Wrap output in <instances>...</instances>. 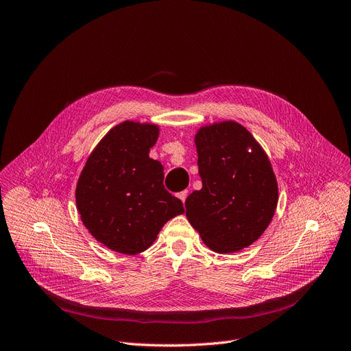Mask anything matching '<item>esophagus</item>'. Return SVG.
I'll list each match as a JSON object with an SVG mask.
<instances>
[{
    "instance_id": "34e87169",
    "label": "esophagus",
    "mask_w": 351,
    "mask_h": 351,
    "mask_svg": "<svg viewBox=\"0 0 351 351\" xmlns=\"http://www.w3.org/2000/svg\"><path fill=\"white\" fill-rule=\"evenodd\" d=\"M178 197L179 199L185 204V201H186V197H188V191H182V192H179L178 193Z\"/></svg>"
}]
</instances>
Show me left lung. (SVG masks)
Returning <instances> with one entry per match:
<instances>
[{
  "label": "left lung",
  "instance_id": "obj_1",
  "mask_svg": "<svg viewBox=\"0 0 351 351\" xmlns=\"http://www.w3.org/2000/svg\"><path fill=\"white\" fill-rule=\"evenodd\" d=\"M202 189L186 197V217L215 252L250 247L269 225L278 202L271 162L252 134L228 120L195 136Z\"/></svg>",
  "mask_w": 351,
  "mask_h": 351
}]
</instances>
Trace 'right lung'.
I'll return each instance as SVG.
<instances>
[{
    "mask_svg": "<svg viewBox=\"0 0 351 351\" xmlns=\"http://www.w3.org/2000/svg\"><path fill=\"white\" fill-rule=\"evenodd\" d=\"M156 125L123 121L88 156L75 188L84 226L104 247L134 255L147 250L162 226L184 213L163 186V166L149 158Z\"/></svg>",
    "mask_w": 351,
    "mask_h": 351,
    "instance_id": "add662e5",
    "label": "right lung"
}]
</instances>
